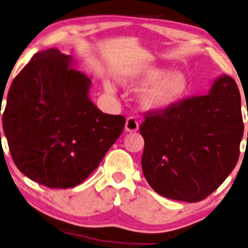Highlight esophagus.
<instances>
[{
	"mask_svg": "<svg viewBox=\"0 0 248 248\" xmlns=\"http://www.w3.org/2000/svg\"><path fill=\"white\" fill-rule=\"evenodd\" d=\"M139 129V122L136 121L135 117H128L125 123V131L126 132H136Z\"/></svg>",
	"mask_w": 248,
	"mask_h": 248,
	"instance_id": "1",
	"label": "esophagus"
}]
</instances>
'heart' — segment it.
<instances>
[{"instance_id": "heart-1", "label": "heart", "mask_w": 248, "mask_h": 248, "mask_svg": "<svg viewBox=\"0 0 248 248\" xmlns=\"http://www.w3.org/2000/svg\"><path fill=\"white\" fill-rule=\"evenodd\" d=\"M120 83L128 89L144 87L137 101L143 109L157 111L170 108L181 101L190 90L189 78L184 72L161 65H145L126 71L119 78ZM106 92L114 93L115 86L108 79L104 81Z\"/></svg>"}]
</instances>
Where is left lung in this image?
<instances>
[{
    "label": "left lung",
    "mask_w": 248,
    "mask_h": 248,
    "mask_svg": "<svg viewBox=\"0 0 248 248\" xmlns=\"http://www.w3.org/2000/svg\"><path fill=\"white\" fill-rule=\"evenodd\" d=\"M140 133L145 142L143 174L151 187L170 200H204L238 161L244 124L237 84L222 74L207 95L147 113Z\"/></svg>",
    "instance_id": "8db88e82"
}]
</instances>
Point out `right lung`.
Wrapping results in <instances>:
<instances>
[{
  "label": "right lung",
  "instance_id": "obj_1",
  "mask_svg": "<svg viewBox=\"0 0 248 248\" xmlns=\"http://www.w3.org/2000/svg\"><path fill=\"white\" fill-rule=\"evenodd\" d=\"M76 64L58 48L37 52L12 82L2 117L15 165L52 188L86 180L125 126L92 102V82Z\"/></svg>",
  "mask_w": 248,
  "mask_h": 248
}]
</instances>
